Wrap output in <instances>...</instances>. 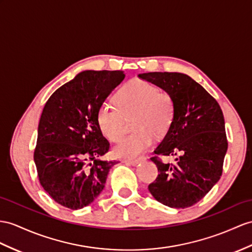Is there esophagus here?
Listing matches in <instances>:
<instances>
[{"mask_svg":"<svg viewBox=\"0 0 252 252\" xmlns=\"http://www.w3.org/2000/svg\"><path fill=\"white\" fill-rule=\"evenodd\" d=\"M141 160L140 159H127V160H124L125 163L128 164H131V165H137Z\"/></svg>","mask_w":252,"mask_h":252,"instance_id":"1","label":"esophagus"}]
</instances>
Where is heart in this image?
<instances>
[{
  "instance_id": "1",
  "label": "heart",
  "mask_w": 252,
  "mask_h": 252,
  "mask_svg": "<svg viewBox=\"0 0 252 252\" xmlns=\"http://www.w3.org/2000/svg\"><path fill=\"white\" fill-rule=\"evenodd\" d=\"M116 106L105 103L97 111V124L103 136L119 140L125 130V118L134 116L136 131L127 134L114 146L113 153L121 158H137L170 130L175 116L174 99L168 92L143 80H134L124 85L115 95Z\"/></svg>"
}]
</instances>
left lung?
Segmentation results:
<instances>
[{
    "mask_svg": "<svg viewBox=\"0 0 252 252\" xmlns=\"http://www.w3.org/2000/svg\"><path fill=\"white\" fill-rule=\"evenodd\" d=\"M139 78L172 95L175 116L169 132L151 160L158 169L149 190L158 202L186 208L205 197L222 174L228 150L224 119L219 103L192 78L181 72H146ZM158 156H174L162 163Z\"/></svg>",
    "mask_w": 252,
    "mask_h": 252,
    "instance_id": "obj_1",
    "label": "left lung"
}]
</instances>
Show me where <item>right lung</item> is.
I'll return each instance as SVG.
<instances>
[{"mask_svg": "<svg viewBox=\"0 0 252 252\" xmlns=\"http://www.w3.org/2000/svg\"><path fill=\"white\" fill-rule=\"evenodd\" d=\"M121 70H85L59 88L42 110L34 161L40 185L70 210L93 202L118 161L103 160L110 143L97 124V111L124 80Z\"/></svg>", "mask_w": 252, "mask_h": 252, "instance_id": "add662e5", "label": "right lung"}]
</instances>
